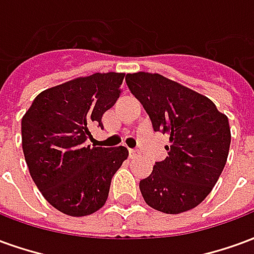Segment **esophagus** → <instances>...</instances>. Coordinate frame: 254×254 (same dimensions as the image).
Listing matches in <instances>:
<instances>
[{"label": "esophagus", "instance_id": "34e87169", "mask_svg": "<svg viewBox=\"0 0 254 254\" xmlns=\"http://www.w3.org/2000/svg\"><path fill=\"white\" fill-rule=\"evenodd\" d=\"M138 155V151L137 149H129V158L133 159V158H136Z\"/></svg>", "mask_w": 254, "mask_h": 254}]
</instances>
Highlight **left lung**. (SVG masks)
Listing matches in <instances>:
<instances>
[{
    "instance_id": "left-lung-1",
    "label": "left lung",
    "mask_w": 254,
    "mask_h": 254,
    "mask_svg": "<svg viewBox=\"0 0 254 254\" xmlns=\"http://www.w3.org/2000/svg\"><path fill=\"white\" fill-rule=\"evenodd\" d=\"M127 84L156 132L169 134V156L140 181L144 200L156 211L181 213L211 193L229 156V118L212 100L159 73H127Z\"/></svg>"
}]
</instances>
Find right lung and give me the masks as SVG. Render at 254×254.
<instances>
[{
	"label": "right lung",
	"mask_w": 254,
	"mask_h": 254,
	"mask_svg": "<svg viewBox=\"0 0 254 254\" xmlns=\"http://www.w3.org/2000/svg\"><path fill=\"white\" fill-rule=\"evenodd\" d=\"M125 73H94L42 91L21 120L28 170L42 196L60 212L87 216L105 205L125 147L85 145L89 127L121 95Z\"/></svg>",
	"instance_id": "right-lung-1"
}]
</instances>
